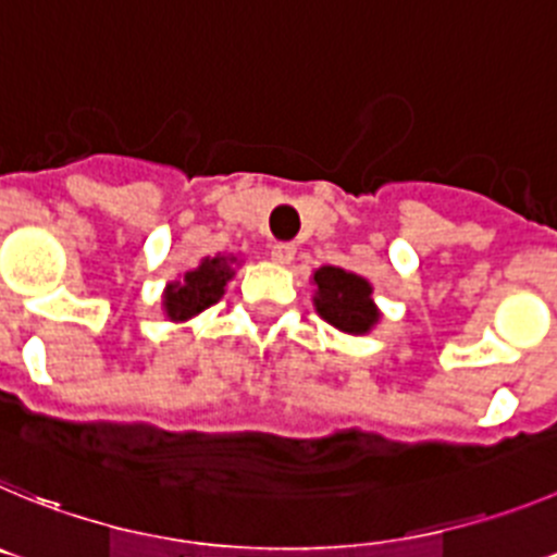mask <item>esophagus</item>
Segmentation results:
<instances>
[{
    "mask_svg": "<svg viewBox=\"0 0 557 557\" xmlns=\"http://www.w3.org/2000/svg\"><path fill=\"white\" fill-rule=\"evenodd\" d=\"M294 252H297V247L294 244H274L272 247V260L274 263H290L294 260Z\"/></svg>",
    "mask_w": 557,
    "mask_h": 557,
    "instance_id": "esophagus-1",
    "label": "esophagus"
}]
</instances>
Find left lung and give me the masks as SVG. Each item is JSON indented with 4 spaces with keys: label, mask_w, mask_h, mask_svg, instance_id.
Returning <instances> with one entry per match:
<instances>
[{
    "label": "left lung",
    "mask_w": 557,
    "mask_h": 557,
    "mask_svg": "<svg viewBox=\"0 0 557 557\" xmlns=\"http://www.w3.org/2000/svg\"><path fill=\"white\" fill-rule=\"evenodd\" d=\"M313 305L324 322L341 333L363 335L380 322V310L372 299V285L360 274L338 267H322L313 272Z\"/></svg>",
    "instance_id": "left-lung-1"
}]
</instances>
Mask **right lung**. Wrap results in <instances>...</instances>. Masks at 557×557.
<instances>
[{
    "label": "right lung",
    "instance_id": "1",
    "mask_svg": "<svg viewBox=\"0 0 557 557\" xmlns=\"http://www.w3.org/2000/svg\"><path fill=\"white\" fill-rule=\"evenodd\" d=\"M235 258H205L194 272H185L183 280H174L163 290V310L172 322H188L191 315L202 313L210 305L224 297V285L233 280Z\"/></svg>",
    "mask_w": 557,
    "mask_h": 557
}]
</instances>
